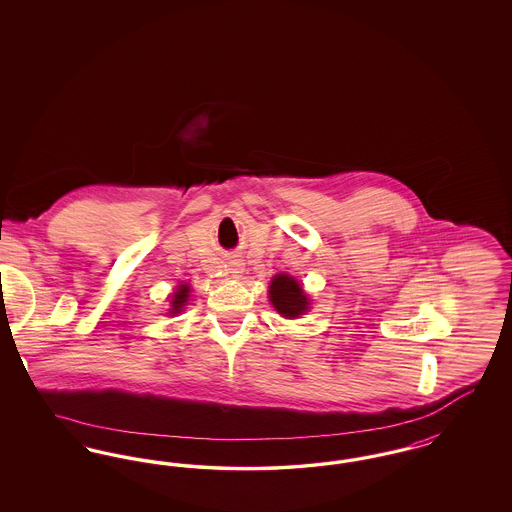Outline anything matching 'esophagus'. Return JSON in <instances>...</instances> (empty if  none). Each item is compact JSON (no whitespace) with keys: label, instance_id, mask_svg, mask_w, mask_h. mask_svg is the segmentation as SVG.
I'll use <instances>...</instances> for the list:
<instances>
[{"label":"esophagus","instance_id":"obj_1","mask_svg":"<svg viewBox=\"0 0 512 512\" xmlns=\"http://www.w3.org/2000/svg\"><path fill=\"white\" fill-rule=\"evenodd\" d=\"M230 272H232V274H234V276H240V274H242V270H244V268H242V263H232V265H230Z\"/></svg>","mask_w":512,"mask_h":512}]
</instances>
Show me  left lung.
Segmentation results:
<instances>
[{
	"label": "left lung",
	"instance_id": "8db88e82",
	"mask_svg": "<svg viewBox=\"0 0 512 512\" xmlns=\"http://www.w3.org/2000/svg\"><path fill=\"white\" fill-rule=\"evenodd\" d=\"M268 293H270L268 297H270L274 309L282 317H299L309 309V301H307V295L303 292L301 284L288 274H276L270 282Z\"/></svg>",
	"mask_w": 512,
	"mask_h": 512
}]
</instances>
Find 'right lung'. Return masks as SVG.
<instances>
[{"mask_svg": "<svg viewBox=\"0 0 512 512\" xmlns=\"http://www.w3.org/2000/svg\"><path fill=\"white\" fill-rule=\"evenodd\" d=\"M188 293H190V286H180L171 299V315H176L182 311V307L186 305L188 301Z\"/></svg>", "mask_w": 512, "mask_h": 512, "instance_id": "1", "label": "right lung"}]
</instances>
